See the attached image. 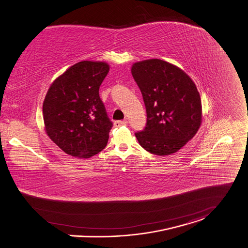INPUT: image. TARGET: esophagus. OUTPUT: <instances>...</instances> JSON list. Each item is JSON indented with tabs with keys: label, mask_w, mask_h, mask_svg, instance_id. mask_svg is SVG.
<instances>
[{
	"label": "esophagus",
	"mask_w": 248,
	"mask_h": 248,
	"mask_svg": "<svg viewBox=\"0 0 248 248\" xmlns=\"http://www.w3.org/2000/svg\"><path fill=\"white\" fill-rule=\"evenodd\" d=\"M127 123H128L127 120H116V121H114L113 125H114V127H121V126L127 125Z\"/></svg>",
	"instance_id": "esophagus-1"
}]
</instances>
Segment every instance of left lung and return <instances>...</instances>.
I'll return each mask as SVG.
<instances>
[{"mask_svg":"<svg viewBox=\"0 0 248 248\" xmlns=\"http://www.w3.org/2000/svg\"><path fill=\"white\" fill-rule=\"evenodd\" d=\"M132 75L147 113L145 128L135 133L140 146L160 156L176 153L201 125L202 103L196 85L180 68L158 59L135 62Z\"/></svg>","mask_w":248,"mask_h":248,"instance_id":"left-lung-1","label":"left lung"}]
</instances>
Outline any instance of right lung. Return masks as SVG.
<instances>
[{"mask_svg": "<svg viewBox=\"0 0 248 248\" xmlns=\"http://www.w3.org/2000/svg\"><path fill=\"white\" fill-rule=\"evenodd\" d=\"M109 69L105 62H78L46 93L43 105L46 134L69 155L92 157L107 145L113 122L98 91Z\"/></svg>", "mask_w": 248, "mask_h": 248, "instance_id": "right-lung-1", "label": "right lung"}]
</instances>
